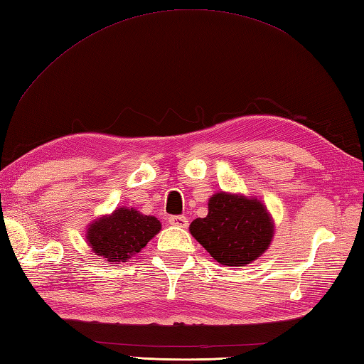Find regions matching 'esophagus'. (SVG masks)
Returning <instances> with one entry per match:
<instances>
[{
  "label": "esophagus",
  "instance_id": "esophagus-1",
  "mask_svg": "<svg viewBox=\"0 0 364 364\" xmlns=\"http://www.w3.org/2000/svg\"><path fill=\"white\" fill-rule=\"evenodd\" d=\"M169 224L176 225V228H188V220L185 216H171L169 218Z\"/></svg>",
  "mask_w": 364,
  "mask_h": 364
}]
</instances>
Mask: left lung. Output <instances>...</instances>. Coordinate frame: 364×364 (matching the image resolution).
<instances>
[{
	"label": "left lung",
	"mask_w": 364,
	"mask_h": 364,
	"mask_svg": "<svg viewBox=\"0 0 364 364\" xmlns=\"http://www.w3.org/2000/svg\"><path fill=\"white\" fill-rule=\"evenodd\" d=\"M190 233L218 263L246 266L263 255L274 237V220L255 196L218 191L208 213L190 224Z\"/></svg>",
	"instance_id": "8db88e82"
}]
</instances>
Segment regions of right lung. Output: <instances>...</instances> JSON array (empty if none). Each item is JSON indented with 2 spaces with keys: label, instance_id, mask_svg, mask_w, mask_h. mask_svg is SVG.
I'll list each match as a JSON object with an SVG mask.
<instances>
[{
  "label": "right lung",
  "instance_id": "1",
  "mask_svg": "<svg viewBox=\"0 0 364 364\" xmlns=\"http://www.w3.org/2000/svg\"><path fill=\"white\" fill-rule=\"evenodd\" d=\"M161 229L156 216L143 215L134 207H119L88 225L85 238L96 255L112 264L127 262L146 246Z\"/></svg>",
  "mask_w": 364,
  "mask_h": 364
}]
</instances>
